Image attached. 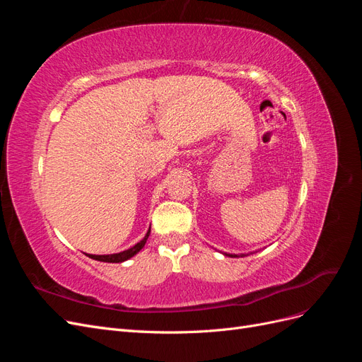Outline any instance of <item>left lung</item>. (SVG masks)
<instances>
[{
  "instance_id": "left-lung-1",
  "label": "left lung",
  "mask_w": 362,
  "mask_h": 362,
  "mask_svg": "<svg viewBox=\"0 0 362 362\" xmlns=\"http://www.w3.org/2000/svg\"><path fill=\"white\" fill-rule=\"evenodd\" d=\"M226 257H237V255H229V254H225Z\"/></svg>"
}]
</instances>
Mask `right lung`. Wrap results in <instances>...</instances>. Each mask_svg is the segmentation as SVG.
<instances>
[{"instance_id": "add662e5", "label": "right lung", "mask_w": 362, "mask_h": 362, "mask_svg": "<svg viewBox=\"0 0 362 362\" xmlns=\"http://www.w3.org/2000/svg\"><path fill=\"white\" fill-rule=\"evenodd\" d=\"M149 234H151V228L148 229V233H146V235L144 237V240H140V242H139L137 245H134L133 247H129V249H127V250L119 252V254H110V255H90V254H86V255L89 257V258H92V259L103 261V262H122V261L129 259L131 257H134V255L137 254V252H140V249L145 246Z\"/></svg>"}]
</instances>
